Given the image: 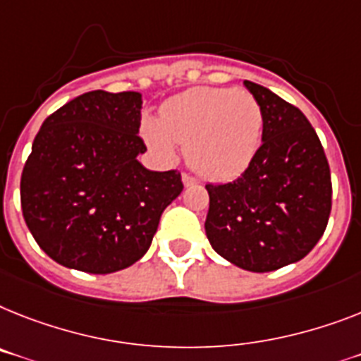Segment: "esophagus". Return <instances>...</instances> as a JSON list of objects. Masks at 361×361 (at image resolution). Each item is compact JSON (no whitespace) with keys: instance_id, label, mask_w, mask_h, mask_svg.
I'll return each mask as SVG.
<instances>
[{"instance_id":"esophagus-1","label":"esophagus","mask_w":361,"mask_h":361,"mask_svg":"<svg viewBox=\"0 0 361 361\" xmlns=\"http://www.w3.org/2000/svg\"><path fill=\"white\" fill-rule=\"evenodd\" d=\"M183 183H184V186H195V184H197L199 180L195 177H193V175L183 173Z\"/></svg>"}]
</instances>
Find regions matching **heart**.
<instances>
[{"mask_svg":"<svg viewBox=\"0 0 361 361\" xmlns=\"http://www.w3.org/2000/svg\"><path fill=\"white\" fill-rule=\"evenodd\" d=\"M264 110L255 95L236 88H193L168 99L160 120L144 121V138L169 159L175 145L202 177L231 180L251 164L260 145Z\"/></svg>","mask_w":361,"mask_h":361,"instance_id":"b5f03b06","label":"heart"}]
</instances>
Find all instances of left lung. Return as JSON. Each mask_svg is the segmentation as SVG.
I'll return each instance as SVG.
<instances>
[{
	"label": "left lung",
	"mask_w": 361,
	"mask_h": 361,
	"mask_svg": "<svg viewBox=\"0 0 361 361\" xmlns=\"http://www.w3.org/2000/svg\"><path fill=\"white\" fill-rule=\"evenodd\" d=\"M243 85L264 110V142L236 180L207 184L204 231L225 260L267 273L299 262L321 240L332 208V180L306 116L264 86Z\"/></svg>",
	"instance_id": "left-lung-1"
}]
</instances>
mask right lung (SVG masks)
Here are the masks:
<instances>
[{"label":"right lung","instance_id":"right-lung-1","mask_svg":"<svg viewBox=\"0 0 361 361\" xmlns=\"http://www.w3.org/2000/svg\"><path fill=\"white\" fill-rule=\"evenodd\" d=\"M142 94L86 92L47 116L22 171L32 238L64 267L106 275L138 262L183 192L177 169L149 171L138 136Z\"/></svg>","mask_w":361,"mask_h":361}]
</instances>
